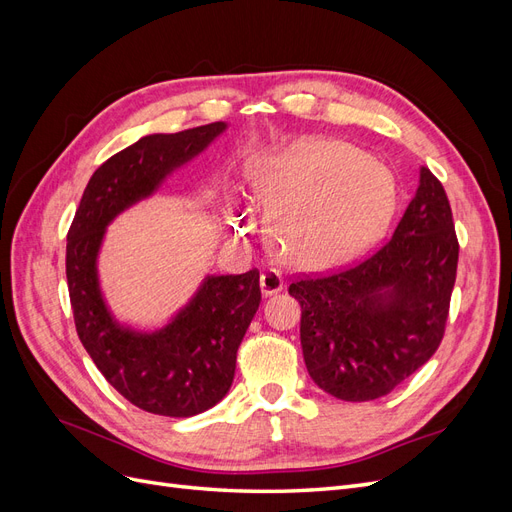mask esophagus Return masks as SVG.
Masks as SVG:
<instances>
[{
	"mask_svg": "<svg viewBox=\"0 0 512 512\" xmlns=\"http://www.w3.org/2000/svg\"><path fill=\"white\" fill-rule=\"evenodd\" d=\"M282 288H284V280L277 271H267V273L260 275V290H262V294H265V297H271V294L280 292Z\"/></svg>",
	"mask_w": 512,
	"mask_h": 512,
	"instance_id": "obj_1",
	"label": "esophagus"
}]
</instances>
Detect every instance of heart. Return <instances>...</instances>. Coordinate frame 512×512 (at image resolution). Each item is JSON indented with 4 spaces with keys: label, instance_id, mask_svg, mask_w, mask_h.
Wrapping results in <instances>:
<instances>
[{
    "label": "heart",
    "instance_id": "heart-1",
    "mask_svg": "<svg viewBox=\"0 0 512 512\" xmlns=\"http://www.w3.org/2000/svg\"><path fill=\"white\" fill-rule=\"evenodd\" d=\"M250 188L269 211L273 254L303 269L333 267L359 252L395 203L382 164L329 138H301L254 164Z\"/></svg>",
    "mask_w": 512,
    "mask_h": 512
}]
</instances>
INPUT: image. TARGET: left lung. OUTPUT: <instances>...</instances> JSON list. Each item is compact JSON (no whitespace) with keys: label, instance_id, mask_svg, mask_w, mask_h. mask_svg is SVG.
I'll return each mask as SVG.
<instances>
[{"label":"left lung","instance_id":"1","mask_svg":"<svg viewBox=\"0 0 512 512\" xmlns=\"http://www.w3.org/2000/svg\"><path fill=\"white\" fill-rule=\"evenodd\" d=\"M457 258L446 192L421 166L416 194L380 250L288 288L301 305L305 367L320 389L344 401L378 399L425 365L442 342Z\"/></svg>","mask_w":512,"mask_h":512}]
</instances>
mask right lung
I'll return each instance as SVG.
<instances>
[{"mask_svg": "<svg viewBox=\"0 0 512 512\" xmlns=\"http://www.w3.org/2000/svg\"><path fill=\"white\" fill-rule=\"evenodd\" d=\"M228 123L149 134L108 158L91 175L68 230L66 277L76 333L102 376L130 404L188 418L213 408L235 378L237 350L260 305V275H207L164 327L141 331L115 320L100 288L98 256L106 226L156 194Z\"/></svg>", "mask_w": 512, "mask_h": 512, "instance_id": "1", "label": "right lung"}]
</instances>
